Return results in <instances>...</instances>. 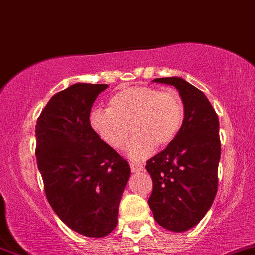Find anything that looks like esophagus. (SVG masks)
Segmentation results:
<instances>
[{
    "instance_id": "esophagus-1",
    "label": "esophagus",
    "mask_w": 255,
    "mask_h": 255,
    "mask_svg": "<svg viewBox=\"0 0 255 255\" xmlns=\"http://www.w3.org/2000/svg\"><path fill=\"white\" fill-rule=\"evenodd\" d=\"M130 170L131 172H140L144 170V166L141 164H136V163H130Z\"/></svg>"
}]
</instances>
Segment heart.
Wrapping results in <instances>:
<instances>
[{
	"label": "heart",
	"mask_w": 255,
	"mask_h": 255,
	"mask_svg": "<svg viewBox=\"0 0 255 255\" xmlns=\"http://www.w3.org/2000/svg\"><path fill=\"white\" fill-rule=\"evenodd\" d=\"M184 121V104L175 90L154 87H128L109 99L108 109H93L90 125L95 133L110 147L121 150L130 130L134 131L127 146L131 159L142 160L154 147L170 145Z\"/></svg>",
	"instance_id": "obj_1"
}]
</instances>
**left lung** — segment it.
Returning a JSON list of instances; mask_svg holds the SVG:
<instances>
[{
  "mask_svg": "<svg viewBox=\"0 0 255 255\" xmlns=\"http://www.w3.org/2000/svg\"><path fill=\"white\" fill-rule=\"evenodd\" d=\"M153 81L178 90L184 104V121L176 139L146 163L153 182L148 205L158 224L182 233L203 219L217 193L219 121L206 96L184 79L158 78Z\"/></svg>",
  "mask_w": 255,
  "mask_h": 255,
  "instance_id": "left-lung-1",
  "label": "left lung"
}]
</instances>
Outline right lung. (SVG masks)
<instances>
[{"label": "right lung", "mask_w": 255, "mask_h": 255, "mask_svg": "<svg viewBox=\"0 0 255 255\" xmlns=\"http://www.w3.org/2000/svg\"><path fill=\"white\" fill-rule=\"evenodd\" d=\"M105 84L78 83L51 97L36 125L37 165L46 199L67 227L103 238L118 224L130 168L90 125Z\"/></svg>", "instance_id": "obj_1"}]
</instances>
